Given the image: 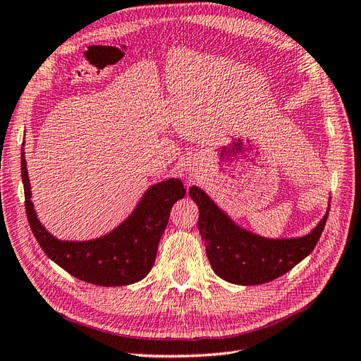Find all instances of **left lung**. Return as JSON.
Masks as SVG:
<instances>
[{"label": "left lung", "mask_w": 361, "mask_h": 361, "mask_svg": "<svg viewBox=\"0 0 361 361\" xmlns=\"http://www.w3.org/2000/svg\"><path fill=\"white\" fill-rule=\"evenodd\" d=\"M200 209L198 228L214 271L230 283L259 285L274 281L303 261L325 228L328 212L310 233L300 238H264L238 226L198 186L189 189Z\"/></svg>", "instance_id": "1"}]
</instances>
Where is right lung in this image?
I'll use <instances>...</instances> for the list:
<instances>
[{
    "mask_svg": "<svg viewBox=\"0 0 361 361\" xmlns=\"http://www.w3.org/2000/svg\"><path fill=\"white\" fill-rule=\"evenodd\" d=\"M21 177L27 219L44 253L71 276L100 286L131 285L146 277L155 262L171 209L186 193L180 178L152 184L131 215L109 233L90 241H62L53 236L36 215L24 147Z\"/></svg>",
    "mask_w": 361,
    "mask_h": 361,
    "instance_id": "right-lung-1",
    "label": "right lung"
}]
</instances>
